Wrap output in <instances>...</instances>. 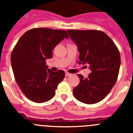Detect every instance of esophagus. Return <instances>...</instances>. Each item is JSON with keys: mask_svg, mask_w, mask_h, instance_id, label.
Wrapping results in <instances>:
<instances>
[{"mask_svg": "<svg viewBox=\"0 0 133 133\" xmlns=\"http://www.w3.org/2000/svg\"><path fill=\"white\" fill-rule=\"evenodd\" d=\"M71 75V74H69V73H68V72L65 73V76H66V77H68V76H70Z\"/></svg>", "mask_w": 133, "mask_h": 133, "instance_id": "1", "label": "esophagus"}]
</instances>
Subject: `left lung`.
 <instances>
[{"instance_id":"1","label":"left lung","mask_w":133,"mask_h":133,"mask_svg":"<svg viewBox=\"0 0 133 133\" xmlns=\"http://www.w3.org/2000/svg\"><path fill=\"white\" fill-rule=\"evenodd\" d=\"M67 31L78 47L79 64H89L91 70L87 78L77 75L80 81L73 90L74 97L84 103H97L108 95L117 81L121 65L119 50L102 31Z\"/></svg>"}]
</instances>
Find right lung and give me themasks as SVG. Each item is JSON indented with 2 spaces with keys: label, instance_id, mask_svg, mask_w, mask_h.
Wrapping results in <instances>:
<instances>
[{
  "label": "right lung",
  "instance_id": "1",
  "mask_svg": "<svg viewBox=\"0 0 133 133\" xmlns=\"http://www.w3.org/2000/svg\"><path fill=\"white\" fill-rule=\"evenodd\" d=\"M65 38H69L65 30L32 28L20 37L13 48L10 60L14 78L30 101L40 103L50 100L64 79L63 70H47L46 59L52 58V50Z\"/></svg>",
  "mask_w": 133,
  "mask_h": 133
}]
</instances>
